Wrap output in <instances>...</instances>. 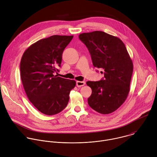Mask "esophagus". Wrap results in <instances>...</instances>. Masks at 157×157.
<instances>
[{
	"label": "esophagus",
	"instance_id": "obj_1",
	"mask_svg": "<svg viewBox=\"0 0 157 157\" xmlns=\"http://www.w3.org/2000/svg\"><path fill=\"white\" fill-rule=\"evenodd\" d=\"M86 84V82L84 81H76V86L77 87H81Z\"/></svg>",
	"mask_w": 157,
	"mask_h": 157
}]
</instances>
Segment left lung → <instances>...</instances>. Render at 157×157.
I'll return each instance as SVG.
<instances>
[{"instance_id": "obj_1", "label": "left lung", "mask_w": 157, "mask_h": 157, "mask_svg": "<svg viewBox=\"0 0 157 157\" xmlns=\"http://www.w3.org/2000/svg\"><path fill=\"white\" fill-rule=\"evenodd\" d=\"M79 38L87 47L94 67L104 71L103 79L86 82L92 89L89 105L99 113L110 114L128 97L133 71L132 60L117 37L95 31L80 34Z\"/></svg>"}]
</instances>
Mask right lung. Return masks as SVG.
<instances>
[{"mask_svg":"<svg viewBox=\"0 0 157 157\" xmlns=\"http://www.w3.org/2000/svg\"><path fill=\"white\" fill-rule=\"evenodd\" d=\"M73 36L54 35L31 45L20 62V74L26 95L41 113L53 115L67 105L75 80L54 75L59 71L62 54Z\"/></svg>","mask_w":157,"mask_h":157,"instance_id":"right-lung-1","label":"right lung"}]
</instances>
